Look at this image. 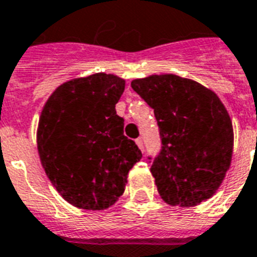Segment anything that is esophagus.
<instances>
[{"label":"esophagus","mask_w":257,"mask_h":257,"mask_svg":"<svg viewBox=\"0 0 257 257\" xmlns=\"http://www.w3.org/2000/svg\"><path fill=\"white\" fill-rule=\"evenodd\" d=\"M136 144H137V147H139V148H140V150H144V147H143V139H140V137H139V139H136Z\"/></svg>","instance_id":"obj_1"}]
</instances>
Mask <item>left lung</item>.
<instances>
[{"label":"left lung","instance_id":"1","mask_svg":"<svg viewBox=\"0 0 257 257\" xmlns=\"http://www.w3.org/2000/svg\"><path fill=\"white\" fill-rule=\"evenodd\" d=\"M131 86L154 109L159 125L162 150L151 172L162 199L191 207L213 197L233 154L232 120L218 95L174 74L135 79Z\"/></svg>","mask_w":257,"mask_h":257}]
</instances>
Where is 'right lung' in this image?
Instances as JSON below:
<instances>
[{"label":"right lung","instance_id":"1","mask_svg":"<svg viewBox=\"0 0 257 257\" xmlns=\"http://www.w3.org/2000/svg\"><path fill=\"white\" fill-rule=\"evenodd\" d=\"M125 81L98 72L64 82L47 99L37 151L48 179L68 203L103 210L122 195L129 170L142 159L115 113Z\"/></svg>","mask_w":257,"mask_h":257}]
</instances>
